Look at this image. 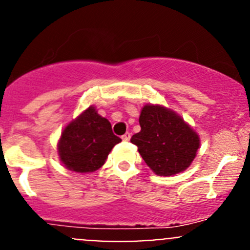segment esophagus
Instances as JSON below:
<instances>
[{
  "label": "esophagus",
  "instance_id": "1",
  "mask_svg": "<svg viewBox=\"0 0 250 250\" xmlns=\"http://www.w3.org/2000/svg\"><path fill=\"white\" fill-rule=\"evenodd\" d=\"M122 140L123 141H129L130 140V133H125V134L122 135Z\"/></svg>",
  "mask_w": 250,
  "mask_h": 250
}]
</instances>
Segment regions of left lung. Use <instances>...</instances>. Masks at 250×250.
I'll return each mask as SVG.
<instances>
[{"label":"left lung","mask_w":250,"mask_h":250,"mask_svg":"<svg viewBox=\"0 0 250 250\" xmlns=\"http://www.w3.org/2000/svg\"><path fill=\"white\" fill-rule=\"evenodd\" d=\"M140 132L132 137L140 156L153 173L170 176L190 167L200 148V137L175 111L146 104L141 109Z\"/></svg>","instance_id":"obj_1"}]
</instances>
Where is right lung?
Returning a JSON list of instances; mask_svg holds the SVG:
<instances>
[{
	"instance_id": "obj_1",
	"label": "right lung",
	"mask_w": 250,
	"mask_h": 250,
	"mask_svg": "<svg viewBox=\"0 0 250 250\" xmlns=\"http://www.w3.org/2000/svg\"><path fill=\"white\" fill-rule=\"evenodd\" d=\"M121 141L112 133L109 120L92 105L62 129L58 155L71 172L93 173L103 167L113 146Z\"/></svg>"
}]
</instances>
